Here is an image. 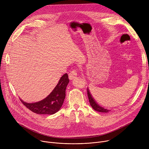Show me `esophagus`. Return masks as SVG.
I'll list each match as a JSON object with an SVG mask.
<instances>
[{
    "label": "esophagus",
    "instance_id": "esophagus-1",
    "mask_svg": "<svg viewBox=\"0 0 149 149\" xmlns=\"http://www.w3.org/2000/svg\"><path fill=\"white\" fill-rule=\"evenodd\" d=\"M69 78L70 79L72 80L74 79V78H75L77 76V71L75 70H73L72 71H71L70 73H69Z\"/></svg>",
    "mask_w": 149,
    "mask_h": 149
}]
</instances>
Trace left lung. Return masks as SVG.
Returning <instances> with one entry per match:
<instances>
[{"mask_svg": "<svg viewBox=\"0 0 149 149\" xmlns=\"http://www.w3.org/2000/svg\"><path fill=\"white\" fill-rule=\"evenodd\" d=\"M87 95L89 100L90 104L92 108L98 112H101V113H109L110 110L107 109V108H105L104 107H102L100 105L98 104V103L95 101V100L94 98V97L91 95L90 93L89 89L87 88Z\"/></svg>", "mask_w": 149, "mask_h": 149, "instance_id": "obj_1", "label": "left lung"}]
</instances>
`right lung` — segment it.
I'll return each instance as SVG.
<instances>
[{
  "mask_svg": "<svg viewBox=\"0 0 149 149\" xmlns=\"http://www.w3.org/2000/svg\"><path fill=\"white\" fill-rule=\"evenodd\" d=\"M70 80L67 74L59 79L56 86L45 99L36 102H26L20 100L25 107L38 114H54L61 108L65 98V90Z\"/></svg>",
  "mask_w": 149,
  "mask_h": 149,
  "instance_id": "1",
  "label": "right lung"
}]
</instances>
